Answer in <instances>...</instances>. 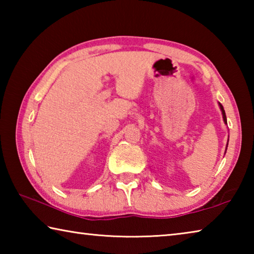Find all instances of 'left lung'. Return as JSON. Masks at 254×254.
Segmentation results:
<instances>
[{
	"mask_svg": "<svg viewBox=\"0 0 254 254\" xmlns=\"http://www.w3.org/2000/svg\"><path fill=\"white\" fill-rule=\"evenodd\" d=\"M218 105H220V109H221V111H222L223 120H224V123L226 124L227 122H226V115H225V111H224V107H223V105L221 104V103H218ZM227 144H229V140H227ZM227 144H226V149H227ZM225 152H226V150H225Z\"/></svg>",
	"mask_w": 254,
	"mask_h": 254,
	"instance_id": "8db88e82",
	"label": "left lung"
}]
</instances>
